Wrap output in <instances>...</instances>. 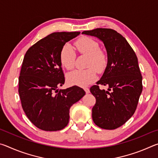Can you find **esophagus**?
<instances>
[{
	"label": "esophagus",
	"mask_w": 158,
	"mask_h": 158,
	"mask_svg": "<svg viewBox=\"0 0 158 158\" xmlns=\"http://www.w3.org/2000/svg\"><path fill=\"white\" fill-rule=\"evenodd\" d=\"M84 90L85 91L86 93H90V90L89 89H88V88H84Z\"/></svg>",
	"instance_id": "esophagus-1"
}]
</instances>
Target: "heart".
<instances>
[{"mask_svg":"<svg viewBox=\"0 0 158 158\" xmlns=\"http://www.w3.org/2000/svg\"><path fill=\"white\" fill-rule=\"evenodd\" d=\"M75 46L79 53L88 56L86 66L85 69H76L67 75V79L72 85L86 86L94 81L97 74L105 70L107 65V56L102 50L99 49V44L89 37H81L75 42ZM75 60V53L73 47L68 44L64 45L60 53V63L67 69L73 68Z\"/></svg>","mask_w":158,"mask_h":158,"instance_id":"heart-1","label":"heart"}]
</instances>
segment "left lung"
I'll return each mask as SVG.
<instances>
[{
	"label": "left lung",
	"mask_w": 158,
	"mask_h": 158,
	"mask_svg": "<svg viewBox=\"0 0 158 158\" xmlns=\"http://www.w3.org/2000/svg\"><path fill=\"white\" fill-rule=\"evenodd\" d=\"M103 42L107 65L101 79L90 88L96 103L92 109L93 121L102 129L114 130L125 123L135 113L142 92L138 59L126 39L110 28L82 32ZM98 85H107L106 91Z\"/></svg>",
	"instance_id": "obj_1"
}]
</instances>
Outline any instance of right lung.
<instances>
[{
	"label": "right lung",
	"mask_w": 158,
	"mask_h": 158,
	"mask_svg": "<svg viewBox=\"0 0 158 158\" xmlns=\"http://www.w3.org/2000/svg\"><path fill=\"white\" fill-rule=\"evenodd\" d=\"M80 32L49 35L26 52L19 78L21 106L32 123L44 131H58L68 125L69 109L85 92L77 85L59 90L65 83L60 53L66 42Z\"/></svg>",
	"instance_id": "1"
}]
</instances>
